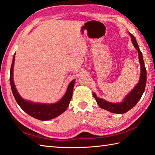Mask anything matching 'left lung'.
<instances>
[{"mask_svg": "<svg viewBox=\"0 0 155 155\" xmlns=\"http://www.w3.org/2000/svg\"><path fill=\"white\" fill-rule=\"evenodd\" d=\"M129 35L131 36L132 43H133L135 48L137 50L139 55V61L140 66H141V74H140L139 83L137 84V85L134 87L133 90L127 95L126 97L123 100V102L121 103H111L106 102L104 100L97 97L95 93L93 94V95H94L95 100H96L98 106L100 108L111 112L112 113L123 114L129 111L132 108H134L137 104V103L138 102L140 98L142 97L146 87V69L144 65V60H143L142 53L139 48L138 45L137 43L136 38L130 32H129Z\"/></svg>", "mask_w": 155, "mask_h": 155, "instance_id": "left-lung-1", "label": "left lung"}]
</instances>
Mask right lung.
Listing matches in <instances>:
<instances>
[{"mask_svg":"<svg viewBox=\"0 0 155 155\" xmlns=\"http://www.w3.org/2000/svg\"><path fill=\"white\" fill-rule=\"evenodd\" d=\"M14 61H15V54H14L12 64L11 66L10 71V83L11 90L18 105L28 114L35 119L41 120H47L57 117L59 115L66 110L70 104L72 96L73 87L74 85V80L70 82L67 89L66 94L58 102L53 104H36L26 101L19 95L15 89L13 80V70Z\"/></svg>","mask_w":155,"mask_h":155,"instance_id":"obj_1","label":"right lung"}]
</instances>
